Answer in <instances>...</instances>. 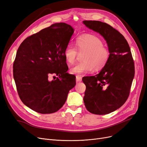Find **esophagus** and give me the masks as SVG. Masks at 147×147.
Listing matches in <instances>:
<instances>
[{
  "instance_id": "34e87169",
  "label": "esophagus",
  "mask_w": 147,
  "mask_h": 147,
  "mask_svg": "<svg viewBox=\"0 0 147 147\" xmlns=\"http://www.w3.org/2000/svg\"><path fill=\"white\" fill-rule=\"evenodd\" d=\"M76 81L77 82H81L82 81V77L80 75H76Z\"/></svg>"
}]
</instances>
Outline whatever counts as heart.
Masks as SVG:
<instances>
[{
    "mask_svg": "<svg viewBox=\"0 0 147 147\" xmlns=\"http://www.w3.org/2000/svg\"><path fill=\"white\" fill-rule=\"evenodd\" d=\"M76 47L79 53H83L82 60L71 69L74 74L82 75L90 72L93 69L99 71L107 63L110 57L109 49L103 45L102 40L91 34H85L78 36L75 40ZM78 52L71 44L66 46L64 51V57L68 64L75 61Z\"/></svg>",
    "mask_w": 147,
    "mask_h": 147,
    "instance_id": "obj_1",
    "label": "heart"
}]
</instances>
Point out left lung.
<instances>
[{
    "instance_id": "8db88e82",
    "label": "left lung",
    "mask_w": 147,
    "mask_h": 147,
    "mask_svg": "<svg viewBox=\"0 0 147 147\" xmlns=\"http://www.w3.org/2000/svg\"><path fill=\"white\" fill-rule=\"evenodd\" d=\"M86 27L106 40L110 57L94 76L82 78L86 90L84 102L90 113L105 115L120 108L129 96L135 65L127 41L118 30L99 21H83Z\"/></svg>"
}]
</instances>
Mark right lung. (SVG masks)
I'll list each match as a JSON object with an SVG mask.
<instances>
[{
    "label": "right lung",
    "instance_id": "obj_1",
    "mask_svg": "<svg viewBox=\"0 0 147 147\" xmlns=\"http://www.w3.org/2000/svg\"><path fill=\"white\" fill-rule=\"evenodd\" d=\"M74 32L71 26L55 23L27 38L18 49L13 65L17 92L25 105L38 113L57 112L76 85L64 57ZM51 74L58 77L50 81Z\"/></svg>",
    "mask_w": 147,
    "mask_h": 147
}]
</instances>
